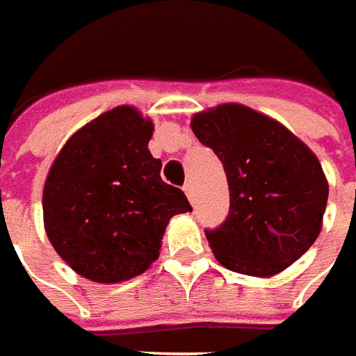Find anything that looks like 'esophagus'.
Returning a JSON list of instances; mask_svg holds the SVG:
<instances>
[{
  "label": "esophagus",
  "instance_id": "obj_1",
  "mask_svg": "<svg viewBox=\"0 0 356 356\" xmlns=\"http://www.w3.org/2000/svg\"><path fill=\"white\" fill-rule=\"evenodd\" d=\"M184 191H186L188 199H190L191 203H193V201H195V190H193V184L186 182V186H184Z\"/></svg>",
  "mask_w": 356,
  "mask_h": 356
}]
</instances>
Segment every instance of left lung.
Masks as SVG:
<instances>
[{"instance_id": "left-lung-1", "label": "left lung", "mask_w": 356, "mask_h": 356, "mask_svg": "<svg viewBox=\"0 0 356 356\" xmlns=\"http://www.w3.org/2000/svg\"><path fill=\"white\" fill-rule=\"evenodd\" d=\"M197 140L216 153L230 188V213L205 236L228 270L268 278L316 241L327 180L316 155L278 120L239 103L191 118Z\"/></svg>"}]
</instances>
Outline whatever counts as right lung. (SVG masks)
I'll return each instance as SVG.
<instances>
[{
  "mask_svg": "<svg viewBox=\"0 0 356 356\" xmlns=\"http://www.w3.org/2000/svg\"><path fill=\"white\" fill-rule=\"evenodd\" d=\"M151 136L149 118L115 107L70 136L45 178L47 238L92 282H126L147 270L168 220L191 213L184 191L163 182V163L147 149Z\"/></svg>",
  "mask_w": 356,
  "mask_h": 356,
  "instance_id": "1",
  "label": "right lung"
}]
</instances>
